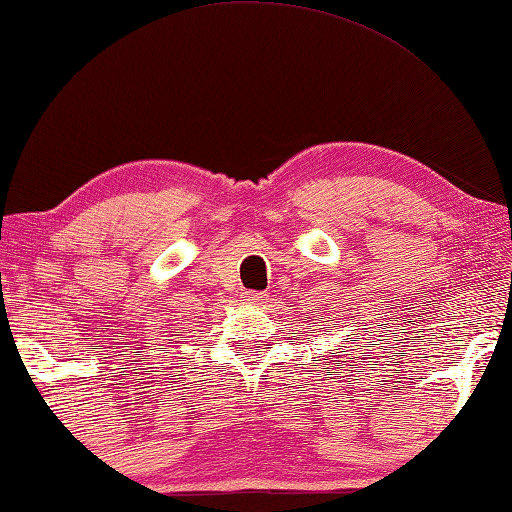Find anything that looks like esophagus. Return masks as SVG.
Listing matches in <instances>:
<instances>
[{
	"instance_id": "obj_1",
	"label": "esophagus",
	"mask_w": 512,
	"mask_h": 512,
	"mask_svg": "<svg viewBox=\"0 0 512 512\" xmlns=\"http://www.w3.org/2000/svg\"><path fill=\"white\" fill-rule=\"evenodd\" d=\"M246 302L248 305H262V302L268 300V293H262V291H246Z\"/></svg>"
}]
</instances>
